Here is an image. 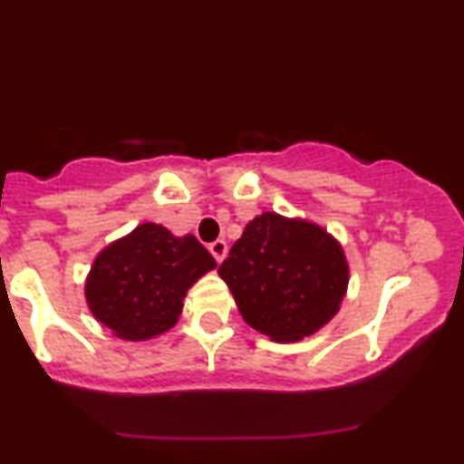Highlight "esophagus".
Masks as SVG:
<instances>
[{
    "label": "esophagus",
    "instance_id": "34e87169",
    "mask_svg": "<svg viewBox=\"0 0 464 464\" xmlns=\"http://www.w3.org/2000/svg\"><path fill=\"white\" fill-rule=\"evenodd\" d=\"M209 250H211V255H214L216 257V262H222V259L227 257V242L225 239H216V242H211L209 244Z\"/></svg>",
    "mask_w": 464,
    "mask_h": 464
}]
</instances>
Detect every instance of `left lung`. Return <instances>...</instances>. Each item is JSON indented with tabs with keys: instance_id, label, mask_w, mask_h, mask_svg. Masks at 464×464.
<instances>
[{
	"instance_id": "1",
	"label": "left lung",
	"mask_w": 464,
	"mask_h": 464,
	"mask_svg": "<svg viewBox=\"0 0 464 464\" xmlns=\"http://www.w3.org/2000/svg\"><path fill=\"white\" fill-rule=\"evenodd\" d=\"M218 275L244 321L276 343L332 321L349 284L343 248L324 228L270 211L248 222Z\"/></svg>"
}]
</instances>
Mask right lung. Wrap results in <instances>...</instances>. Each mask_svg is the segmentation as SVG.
<instances>
[{"label":"right lung","instance_id":"1","mask_svg":"<svg viewBox=\"0 0 464 464\" xmlns=\"http://www.w3.org/2000/svg\"><path fill=\"white\" fill-rule=\"evenodd\" d=\"M214 268L216 259L194 236L177 237L146 222L95 257L84 295L117 338L148 340L177 324L188 290Z\"/></svg>","mask_w":464,"mask_h":464}]
</instances>
